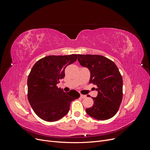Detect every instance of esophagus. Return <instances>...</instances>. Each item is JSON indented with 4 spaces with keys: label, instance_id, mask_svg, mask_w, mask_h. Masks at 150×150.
<instances>
[{
    "label": "esophagus",
    "instance_id": "esophagus-1",
    "mask_svg": "<svg viewBox=\"0 0 150 150\" xmlns=\"http://www.w3.org/2000/svg\"><path fill=\"white\" fill-rule=\"evenodd\" d=\"M80 97H81V98H86V95L81 94V95H80Z\"/></svg>",
    "mask_w": 150,
    "mask_h": 150
}]
</instances>
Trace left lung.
Here are the masks:
<instances>
[{"mask_svg": "<svg viewBox=\"0 0 150 150\" xmlns=\"http://www.w3.org/2000/svg\"><path fill=\"white\" fill-rule=\"evenodd\" d=\"M78 61L90 71L89 83L97 86L98 95L94 104L86 110L88 115L98 120L114 116L122 98V78L114 62L100 55L78 54ZM89 97V96H88Z\"/></svg>", "mask_w": 150, "mask_h": 150, "instance_id": "left-lung-1", "label": "left lung"}]
</instances>
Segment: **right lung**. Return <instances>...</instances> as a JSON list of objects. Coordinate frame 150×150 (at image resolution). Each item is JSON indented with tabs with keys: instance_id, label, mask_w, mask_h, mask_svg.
Listing matches in <instances>:
<instances>
[{
	"instance_id": "obj_1",
	"label": "right lung",
	"mask_w": 150,
	"mask_h": 150,
	"mask_svg": "<svg viewBox=\"0 0 150 150\" xmlns=\"http://www.w3.org/2000/svg\"><path fill=\"white\" fill-rule=\"evenodd\" d=\"M77 58V54L48 56L36 62L32 68L28 78V97L40 119L49 122L60 120L69 112L71 101L79 98L76 91L64 93L57 86L64 78L66 67Z\"/></svg>"
}]
</instances>
